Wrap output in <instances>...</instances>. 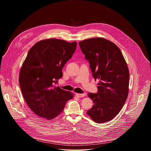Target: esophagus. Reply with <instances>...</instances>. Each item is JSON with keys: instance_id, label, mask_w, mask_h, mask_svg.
<instances>
[{"instance_id": "1", "label": "esophagus", "mask_w": 151, "mask_h": 151, "mask_svg": "<svg viewBox=\"0 0 151 151\" xmlns=\"http://www.w3.org/2000/svg\"><path fill=\"white\" fill-rule=\"evenodd\" d=\"M76 96L78 97H83L86 96V94H79V93H76Z\"/></svg>"}]
</instances>
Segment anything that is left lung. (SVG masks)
Masks as SVG:
<instances>
[{
	"mask_svg": "<svg viewBox=\"0 0 151 151\" xmlns=\"http://www.w3.org/2000/svg\"><path fill=\"white\" fill-rule=\"evenodd\" d=\"M95 80L97 93H89L93 102L86 114L96 123L113 119L123 108L129 94V73L122 52L115 43L96 37L79 42Z\"/></svg>",
	"mask_w": 151,
	"mask_h": 151,
	"instance_id": "1",
	"label": "left lung"
}]
</instances>
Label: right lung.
Segmentation results:
<instances>
[{"label":"right lung","instance_id":"add662e5","mask_svg":"<svg viewBox=\"0 0 151 151\" xmlns=\"http://www.w3.org/2000/svg\"><path fill=\"white\" fill-rule=\"evenodd\" d=\"M77 42L59 39L40 41L29 50L19 73L22 96L40 117L51 120L63 110L73 94L55 86L63 76L62 68L72 57Z\"/></svg>","mask_w":151,"mask_h":151}]
</instances>
